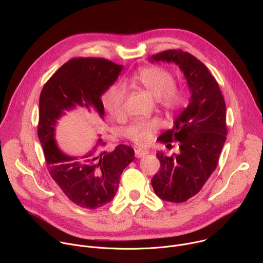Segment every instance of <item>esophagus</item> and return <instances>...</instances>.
Segmentation results:
<instances>
[{"instance_id": "obj_1", "label": "esophagus", "mask_w": 263, "mask_h": 263, "mask_svg": "<svg viewBox=\"0 0 263 263\" xmlns=\"http://www.w3.org/2000/svg\"><path fill=\"white\" fill-rule=\"evenodd\" d=\"M148 153H149V151H147V149H139V148L135 149V156H136V158H141V157L147 155Z\"/></svg>"}]
</instances>
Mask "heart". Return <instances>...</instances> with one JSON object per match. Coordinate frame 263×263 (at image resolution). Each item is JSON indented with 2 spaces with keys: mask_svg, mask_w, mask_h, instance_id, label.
<instances>
[{
  "mask_svg": "<svg viewBox=\"0 0 263 263\" xmlns=\"http://www.w3.org/2000/svg\"><path fill=\"white\" fill-rule=\"evenodd\" d=\"M130 81L145 89L157 102L168 110H175L184 103L181 91L175 88L176 80L173 73L161 67H146L140 69ZM126 99V88L123 85L112 87L104 98V104L110 115L118 118L123 112V104ZM157 120H141L134 122L126 130V135L135 143L143 145L152 138L157 131Z\"/></svg>",
  "mask_w": 263,
  "mask_h": 263,
  "instance_id": "obj_1",
  "label": "heart"
}]
</instances>
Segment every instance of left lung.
<instances>
[{"mask_svg": "<svg viewBox=\"0 0 263 263\" xmlns=\"http://www.w3.org/2000/svg\"><path fill=\"white\" fill-rule=\"evenodd\" d=\"M179 66L190 89V103L159 141H179V153L158 152L160 170L152 178L155 194L163 201L186 202L196 196L217 165L226 141V104L217 82L203 62L181 50H168L147 58ZM170 144V143H168Z\"/></svg>", "mask_w": 263, "mask_h": 263, "instance_id": "left-lung-1", "label": "left lung"}]
</instances>
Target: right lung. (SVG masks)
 <instances>
[{
    "label": "right lung",
    "instance_id": "right-lung-1",
    "mask_svg": "<svg viewBox=\"0 0 263 263\" xmlns=\"http://www.w3.org/2000/svg\"><path fill=\"white\" fill-rule=\"evenodd\" d=\"M124 66L102 58H76L64 63L44 86L40 97L39 138L50 175L76 205L97 209L114 200L123 171L134 160V149L119 144L98 154V139L87 153L73 156L59 147L58 121L66 112L83 108L104 120L101 97L114 85Z\"/></svg>",
    "mask_w": 263,
    "mask_h": 263
}]
</instances>
